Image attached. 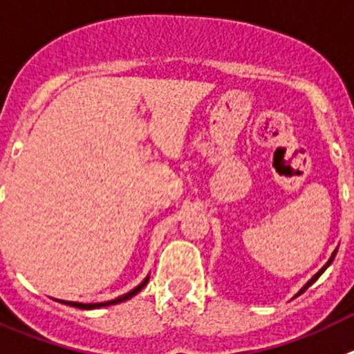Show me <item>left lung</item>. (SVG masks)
Listing matches in <instances>:
<instances>
[{
	"label": "left lung",
	"mask_w": 354,
	"mask_h": 354,
	"mask_svg": "<svg viewBox=\"0 0 354 354\" xmlns=\"http://www.w3.org/2000/svg\"><path fill=\"white\" fill-rule=\"evenodd\" d=\"M337 250H339V248H337ZM337 250H335V251H333V253H331L330 260H328V262H326V263H324V266H322V267H321V269H319V270H317V272H315V274H313V276H312V278H310V279H308V281H306V283H305V285H303V287H301V290H299V292H297V294H296V296H294V297L301 296V294H303V292H305V290H306V288H308V287H310V285H313V283H315V281H317V279H319V276H321V274H322V272H324V270H326V269H328V267H330V266H331V262H333V258H335V254H337Z\"/></svg>",
	"instance_id": "left-lung-1"
}]
</instances>
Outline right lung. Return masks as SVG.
Returning a JSON list of instances; mask_svg holds the SVG:
<instances>
[{
  "label": "right lung",
  "mask_w": 354,
  "mask_h": 354,
  "mask_svg": "<svg viewBox=\"0 0 354 354\" xmlns=\"http://www.w3.org/2000/svg\"><path fill=\"white\" fill-rule=\"evenodd\" d=\"M147 281H149V274L146 276V278L140 281L139 285L135 288H131L130 292H126V294H122V296L115 297V299H110V301H103V303H78V301H64V299H55L58 301V303H64V305H69V306H75V308H80V310H96V308H103V306H112V305H119V303H122V301H128L131 299L133 296H137L140 290H142L144 287L147 285Z\"/></svg>",
  "instance_id": "1"
}]
</instances>
